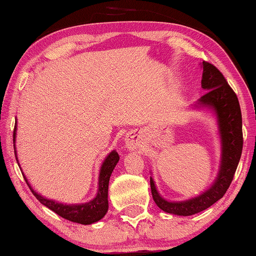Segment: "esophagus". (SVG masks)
Instances as JSON below:
<instances>
[{
	"instance_id": "1",
	"label": "esophagus",
	"mask_w": 256,
	"mask_h": 256,
	"mask_svg": "<svg viewBox=\"0 0 256 256\" xmlns=\"http://www.w3.org/2000/svg\"><path fill=\"white\" fill-rule=\"evenodd\" d=\"M124 146L128 150H136L141 146V138L136 132H129L124 138Z\"/></svg>"
}]
</instances>
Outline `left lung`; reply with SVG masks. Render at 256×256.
Instances as JSON below:
<instances>
[{
	"mask_svg": "<svg viewBox=\"0 0 256 256\" xmlns=\"http://www.w3.org/2000/svg\"><path fill=\"white\" fill-rule=\"evenodd\" d=\"M202 87L208 90L192 108L211 110L216 115L220 138V164L216 178L208 190L197 197L182 202H170L160 194L155 182L150 177L152 194L156 205L166 213L176 216H192L214 204L224 197L230 188L242 152V118L236 94L225 76L216 66L202 62Z\"/></svg>",
	"mask_w": 256,
	"mask_h": 256,
	"instance_id": "8db88e82",
	"label": "left lung"
}]
</instances>
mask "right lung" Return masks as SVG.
Instances as JSON below:
<instances>
[{
  "instance_id": "add662e5",
  "label": "right lung",
  "mask_w": 256,
  "mask_h": 256,
  "mask_svg": "<svg viewBox=\"0 0 256 256\" xmlns=\"http://www.w3.org/2000/svg\"><path fill=\"white\" fill-rule=\"evenodd\" d=\"M16 126L17 124H15V129H14V148H15L16 160L17 163H18L15 144L17 130ZM118 160H120V156H118L116 150H113V152L108 154L100 166L96 197H94L92 200L82 202V204H64V202H59L57 200H54V199H48L43 197V196L34 190L32 186H31L29 183V180H28V178L26 177V174H23V171L22 174L26 184L29 185L30 190L32 191L34 197H36L42 204L45 205L48 208H50L51 211L57 213L58 216H60L62 218H64L66 220L82 224V225H90V224H94L99 222L100 219H102L108 211V184H110V174L113 172L114 168L116 166Z\"/></svg>"
}]
</instances>
